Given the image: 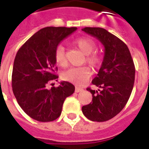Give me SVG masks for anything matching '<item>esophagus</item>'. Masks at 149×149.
I'll return each instance as SVG.
<instances>
[{"label":"esophagus","mask_w":149,"mask_h":149,"mask_svg":"<svg viewBox=\"0 0 149 149\" xmlns=\"http://www.w3.org/2000/svg\"><path fill=\"white\" fill-rule=\"evenodd\" d=\"M83 90H84L83 88H81L79 87H76V88H75V92H76V93H81V92H82Z\"/></svg>","instance_id":"obj_1"}]
</instances>
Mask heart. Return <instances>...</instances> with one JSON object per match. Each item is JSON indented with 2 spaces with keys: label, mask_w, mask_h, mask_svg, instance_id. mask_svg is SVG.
<instances>
[{
  "label": "heart",
  "mask_w": 149,
  "mask_h": 149,
  "mask_svg": "<svg viewBox=\"0 0 149 149\" xmlns=\"http://www.w3.org/2000/svg\"><path fill=\"white\" fill-rule=\"evenodd\" d=\"M74 45L84 55L88 64L93 68H97L101 63V56L96 52H93L96 49V44L88 37H81L76 40ZM56 63L61 67L67 65L65 48L59 45L54 53ZM92 75L91 69L87 66L71 68L62 73V79L76 85H82L89 79Z\"/></svg>",
  "instance_id": "obj_1"
}]
</instances>
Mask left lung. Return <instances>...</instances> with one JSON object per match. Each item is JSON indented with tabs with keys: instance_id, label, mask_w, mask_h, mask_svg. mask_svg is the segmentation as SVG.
I'll return each instance as SVG.
<instances>
[{
	"instance_id": "1",
	"label": "left lung",
	"mask_w": 149,
	"mask_h": 149,
	"mask_svg": "<svg viewBox=\"0 0 149 149\" xmlns=\"http://www.w3.org/2000/svg\"><path fill=\"white\" fill-rule=\"evenodd\" d=\"M82 31L96 37L104 47L102 65L92 81L100 89L88 88L93 100L82 107V112L92 121H106L117 115L128 102L134 85V63L128 46L106 29L85 27Z\"/></svg>"
}]
</instances>
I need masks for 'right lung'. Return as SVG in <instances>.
Segmentation results:
<instances>
[{
    "label": "right lung",
    "instance_id": "1",
    "mask_svg": "<svg viewBox=\"0 0 149 149\" xmlns=\"http://www.w3.org/2000/svg\"><path fill=\"white\" fill-rule=\"evenodd\" d=\"M76 27H46L40 29L21 46L15 57L12 87L17 103L31 118L40 122L55 120L61 114L66 97L74 93V85L61 81L58 87L47 88L55 74L54 53L62 40Z\"/></svg>",
    "mask_w": 149,
    "mask_h": 149
}]
</instances>
